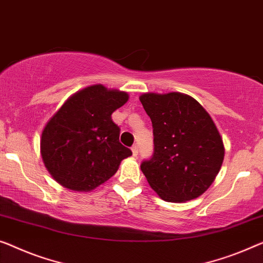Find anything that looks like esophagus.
<instances>
[{"label":"esophagus","instance_id":"obj_1","mask_svg":"<svg viewBox=\"0 0 263 263\" xmlns=\"http://www.w3.org/2000/svg\"><path fill=\"white\" fill-rule=\"evenodd\" d=\"M131 151H132L133 157L138 156V145H133V146L131 147Z\"/></svg>","mask_w":263,"mask_h":263}]
</instances>
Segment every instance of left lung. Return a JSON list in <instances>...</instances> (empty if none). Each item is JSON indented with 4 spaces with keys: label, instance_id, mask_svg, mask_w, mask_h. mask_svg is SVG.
Masks as SVG:
<instances>
[{
    "label": "left lung",
    "instance_id": "left-lung-1",
    "mask_svg": "<svg viewBox=\"0 0 263 263\" xmlns=\"http://www.w3.org/2000/svg\"><path fill=\"white\" fill-rule=\"evenodd\" d=\"M139 100L154 127V156L140 165L150 186L166 202L199 197L215 181L224 158L214 120L187 94L144 93Z\"/></svg>",
    "mask_w": 263,
    "mask_h": 263
}]
</instances>
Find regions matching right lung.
Segmentation results:
<instances>
[{
	"label": "right lung",
	"mask_w": 263,
	"mask_h": 263,
	"mask_svg": "<svg viewBox=\"0 0 263 263\" xmlns=\"http://www.w3.org/2000/svg\"><path fill=\"white\" fill-rule=\"evenodd\" d=\"M127 100L126 92L92 85L72 94L47 121L40 152L60 185L88 193L108 181L132 155L119 143L120 128L111 117Z\"/></svg>",
	"instance_id": "right-lung-1"
}]
</instances>
